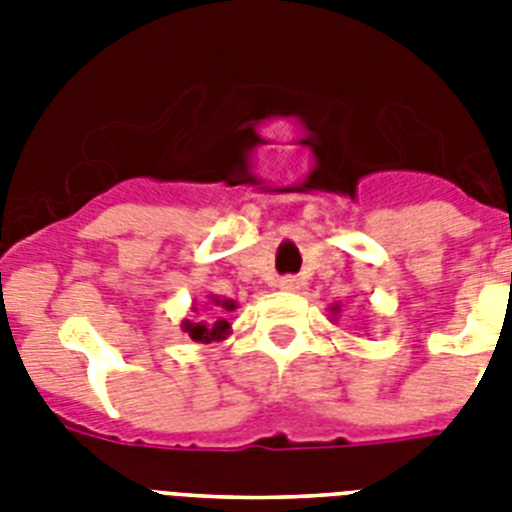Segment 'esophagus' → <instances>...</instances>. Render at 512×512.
Listing matches in <instances>:
<instances>
[{"label": "esophagus", "instance_id": "1", "mask_svg": "<svg viewBox=\"0 0 512 512\" xmlns=\"http://www.w3.org/2000/svg\"><path fill=\"white\" fill-rule=\"evenodd\" d=\"M279 289H284V292H295V289H300V281H297L295 276H284V279H279Z\"/></svg>", "mask_w": 512, "mask_h": 512}]
</instances>
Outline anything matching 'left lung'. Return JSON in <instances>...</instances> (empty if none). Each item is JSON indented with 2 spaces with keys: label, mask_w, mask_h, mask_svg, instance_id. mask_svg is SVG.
Segmentation results:
<instances>
[{
  "label": "left lung",
  "mask_w": 512,
  "mask_h": 512,
  "mask_svg": "<svg viewBox=\"0 0 512 512\" xmlns=\"http://www.w3.org/2000/svg\"><path fill=\"white\" fill-rule=\"evenodd\" d=\"M332 313H340V305H335V308H332Z\"/></svg>",
  "instance_id": "left-lung-1"
}]
</instances>
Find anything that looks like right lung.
Instances as JSON below:
<instances>
[{
	"label": "right lung",
	"instance_id": "1",
	"mask_svg": "<svg viewBox=\"0 0 512 512\" xmlns=\"http://www.w3.org/2000/svg\"><path fill=\"white\" fill-rule=\"evenodd\" d=\"M212 300V305L217 308V313L223 311H233L236 308V303L233 300H220V297H209ZM183 329L188 332V337H191L193 342H212V340H225V335H228V329H231V324L225 319H217V321H183Z\"/></svg>",
	"mask_w": 512,
	"mask_h": 512
}]
</instances>
